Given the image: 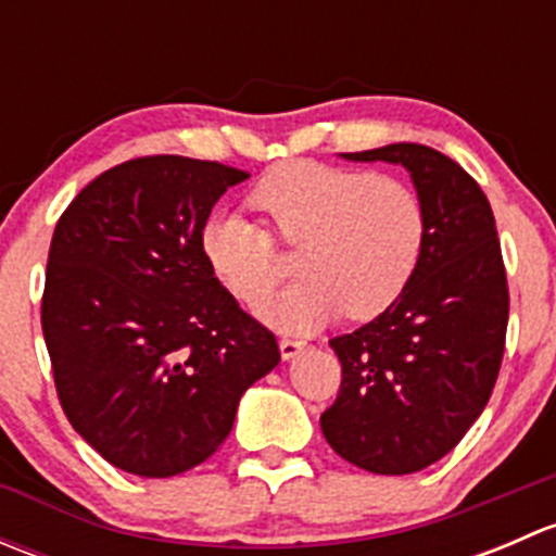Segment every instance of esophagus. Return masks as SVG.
Instances as JSON below:
<instances>
[{"label":"esophagus","instance_id":"obj_1","mask_svg":"<svg viewBox=\"0 0 556 556\" xmlns=\"http://www.w3.org/2000/svg\"><path fill=\"white\" fill-rule=\"evenodd\" d=\"M304 346L306 344L301 339H288V336H285V339H279V352H282L285 361H290V357L299 355V352L304 350Z\"/></svg>","mask_w":556,"mask_h":556}]
</instances>
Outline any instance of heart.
<instances>
[{
    "mask_svg": "<svg viewBox=\"0 0 556 556\" xmlns=\"http://www.w3.org/2000/svg\"><path fill=\"white\" fill-rule=\"evenodd\" d=\"M250 201L271 231L239 215H215L201 228V252L217 282L252 306L282 274L273 238L301 247L295 274L304 279L261 306L263 317L285 330L319 328L341 312L350 319L379 317L422 261L425 204L412 185L390 174L288 161L257 179Z\"/></svg>",
    "mask_w": 556,
    "mask_h": 556,
    "instance_id": "obj_1",
    "label": "heart"
}]
</instances>
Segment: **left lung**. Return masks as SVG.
<instances>
[{
  "label": "left lung",
  "instance_id": "8db88e82",
  "mask_svg": "<svg viewBox=\"0 0 556 556\" xmlns=\"http://www.w3.org/2000/svg\"><path fill=\"white\" fill-rule=\"evenodd\" d=\"M344 159L406 166L428 237L401 299L374 323L330 339L341 387L319 428L330 450L357 468L417 473L463 441L501 374L508 282L495 215L479 182L425 144Z\"/></svg>",
  "mask_w": 556,
  "mask_h": 556
}]
</instances>
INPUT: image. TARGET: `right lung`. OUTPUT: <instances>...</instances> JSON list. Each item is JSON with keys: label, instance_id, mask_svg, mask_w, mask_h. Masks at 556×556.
<instances>
[{"label": "right lung", "instance_id": "1", "mask_svg": "<svg viewBox=\"0 0 556 556\" xmlns=\"http://www.w3.org/2000/svg\"><path fill=\"white\" fill-rule=\"evenodd\" d=\"M250 174L144 155L75 195L48 252L42 336L72 428L144 479L220 450L239 397L279 363L277 336L217 282L201 228Z\"/></svg>", "mask_w": 556, "mask_h": 556}]
</instances>
